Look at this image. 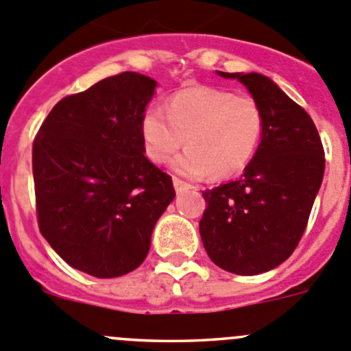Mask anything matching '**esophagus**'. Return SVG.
I'll return each instance as SVG.
<instances>
[{"label":"esophagus","mask_w":351,"mask_h":351,"mask_svg":"<svg viewBox=\"0 0 351 351\" xmlns=\"http://www.w3.org/2000/svg\"><path fill=\"white\" fill-rule=\"evenodd\" d=\"M173 188H176V191L178 193H184L188 191V189H191V184H188V182L181 181V179L173 178Z\"/></svg>","instance_id":"34e87169"}]
</instances>
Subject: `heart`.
I'll use <instances>...</instances> for the list:
<instances>
[{"mask_svg": "<svg viewBox=\"0 0 351 351\" xmlns=\"http://www.w3.org/2000/svg\"><path fill=\"white\" fill-rule=\"evenodd\" d=\"M263 110L250 95L229 89L195 86L173 93L160 108H148L141 117V141L149 162L173 160V170L184 178L226 179L241 172L253 160L262 141Z\"/></svg>", "mask_w": 351, "mask_h": 351, "instance_id": "heart-1", "label": "heart"}]
</instances>
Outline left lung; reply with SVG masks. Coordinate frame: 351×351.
I'll return each instance as SVG.
<instances>
[{"label": "left lung", "instance_id": "1", "mask_svg": "<svg viewBox=\"0 0 351 351\" xmlns=\"http://www.w3.org/2000/svg\"><path fill=\"white\" fill-rule=\"evenodd\" d=\"M238 79L263 110L262 141L241 178L203 191V246L215 265L256 276L281 265L298 246L324 178L322 141L308 113L262 73Z\"/></svg>", "mask_w": 351, "mask_h": 351}]
</instances>
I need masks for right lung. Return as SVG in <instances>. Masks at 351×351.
Listing matches in <instances>:
<instances>
[{
  "mask_svg": "<svg viewBox=\"0 0 351 351\" xmlns=\"http://www.w3.org/2000/svg\"><path fill=\"white\" fill-rule=\"evenodd\" d=\"M156 81L122 72L60 99L32 145L39 231L73 269L108 279L145 262L176 196L145 156L141 117Z\"/></svg>",
  "mask_w": 351,
  "mask_h": 351,
  "instance_id": "add662e5",
  "label": "right lung"
}]
</instances>
